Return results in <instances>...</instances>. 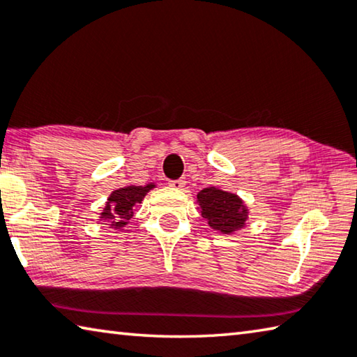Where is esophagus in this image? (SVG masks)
Wrapping results in <instances>:
<instances>
[{
	"instance_id": "1",
	"label": "esophagus",
	"mask_w": 357,
	"mask_h": 357,
	"mask_svg": "<svg viewBox=\"0 0 357 357\" xmlns=\"http://www.w3.org/2000/svg\"><path fill=\"white\" fill-rule=\"evenodd\" d=\"M186 185V178H177V180H169V186H172V188H177V190H182L183 186Z\"/></svg>"
}]
</instances>
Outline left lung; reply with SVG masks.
<instances>
[{
	"label": "left lung",
	"mask_w": 357,
	"mask_h": 357,
	"mask_svg": "<svg viewBox=\"0 0 357 357\" xmlns=\"http://www.w3.org/2000/svg\"><path fill=\"white\" fill-rule=\"evenodd\" d=\"M197 201L201 204L202 216L213 229L230 234L245 226L246 208L235 195L210 186L199 192Z\"/></svg>",
	"instance_id": "obj_1"
}]
</instances>
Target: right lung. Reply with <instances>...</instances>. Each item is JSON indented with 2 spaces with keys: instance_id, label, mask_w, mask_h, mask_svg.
Returning a JSON list of instances; mask_svg holds the SVG:
<instances>
[{
  "instance_id": "1",
  "label": "right lung",
  "mask_w": 357,
  "mask_h": 357,
  "mask_svg": "<svg viewBox=\"0 0 357 357\" xmlns=\"http://www.w3.org/2000/svg\"><path fill=\"white\" fill-rule=\"evenodd\" d=\"M153 188V185L146 186H125V188L112 191V195L108 199V204L102 213L103 220L108 221L111 226L116 229L123 227L131 216H133L135 204L141 202L144 196Z\"/></svg>"
}]
</instances>
